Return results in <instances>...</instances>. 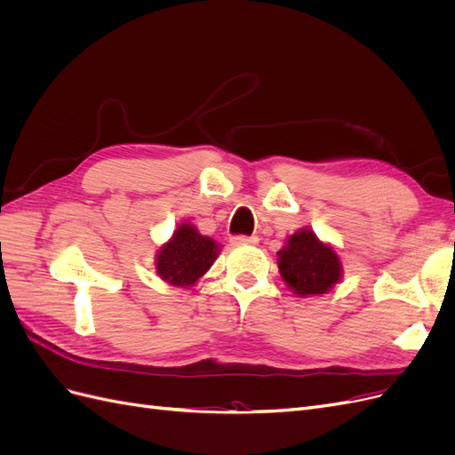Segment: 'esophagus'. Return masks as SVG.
Listing matches in <instances>:
<instances>
[{
    "label": "esophagus",
    "mask_w": 455,
    "mask_h": 455,
    "mask_svg": "<svg viewBox=\"0 0 455 455\" xmlns=\"http://www.w3.org/2000/svg\"><path fill=\"white\" fill-rule=\"evenodd\" d=\"M256 243H258V237H244V235L231 237L233 246H251V244H256Z\"/></svg>",
    "instance_id": "34e87169"
}]
</instances>
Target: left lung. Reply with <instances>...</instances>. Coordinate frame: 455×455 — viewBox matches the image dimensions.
<instances>
[{
	"mask_svg": "<svg viewBox=\"0 0 455 455\" xmlns=\"http://www.w3.org/2000/svg\"><path fill=\"white\" fill-rule=\"evenodd\" d=\"M277 267L288 291L298 298L326 294L343 279L338 251L309 228H301L286 237L277 252Z\"/></svg>",
	"mask_w": 455,
	"mask_h": 455,
	"instance_id": "8db88e82",
	"label": "left lung"
}]
</instances>
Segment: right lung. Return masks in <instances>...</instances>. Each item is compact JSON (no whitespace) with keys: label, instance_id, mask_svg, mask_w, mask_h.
Instances as JSON below:
<instances>
[{"label":"right lung","instance_id":"add662e5","mask_svg":"<svg viewBox=\"0 0 455 455\" xmlns=\"http://www.w3.org/2000/svg\"><path fill=\"white\" fill-rule=\"evenodd\" d=\"M222 244L201 235L191 222H182L172 237L163 243L156 254V271L172 286L189 288L212 267Z\"/></svg>","mask_w":455,"mask_h":455}]
</instances>
